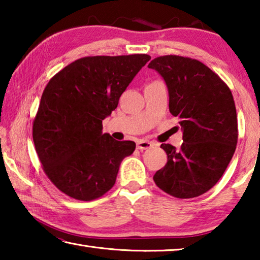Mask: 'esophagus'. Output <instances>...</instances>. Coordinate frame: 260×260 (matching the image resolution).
I'll return each instance as SVG.
<instances>
[{
	"label": "esophagus",
	"mask_w": 260,
	"mask_h": 260,
	"mask_svg": "<svg viewBox=\"0 0 260 260\" xmlns=\"http://www.w3.org/2000/svg\"><path fill=\"white\" fill-rule=\"evenodd\" d=\"M151 147H153V143L149 142V141L141 140V141H139V142H138V149H139V150H141V151L147 150V149H150Z\"/></svg>",
	"instance_id": "34e87169"
}]
</instances>
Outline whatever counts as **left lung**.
Listing matches in <instances>:
<instances>
[{"instance_id":"8db88e82","label":"left lung","mask_w":260,"mask_h":260,"mask_svg":"<svg viewBox=\"0 0 260 260\" xmlns=\"http://www.w3.org/2000/svg\"><path fill=\"white\" fill-rule=\"evenodd\" d=\"M169 90V108L180 118V149L162 143L166 165L153 181L177 199H192L210 190L222 177L237 143L234 99L227 85L200 60L160 56L148 65Z\"/></svg>"}]
</instances>
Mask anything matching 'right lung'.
<instances>
[{
  "label": "right lung",
  "mask_w": 260,
  "mask_h": 260,
  "mask_svg": "<svg viewBox=\"0 0 260 260\" xmlns=\"http://www.w3.org/2000/svg\"><path fill=\"white\" fill-rule=\"evenodd\" d=\"M151 57H83L48 82L33 122V141L48 178L79 201L99 199L116 182L133 141L103 133L102 121Z\"/></svg>",
  "instance_id": "add662e5"
}]
</instances>
